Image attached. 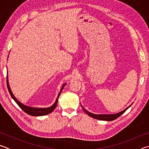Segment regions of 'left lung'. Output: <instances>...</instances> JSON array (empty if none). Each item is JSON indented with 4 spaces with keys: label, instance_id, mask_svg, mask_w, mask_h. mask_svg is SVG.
<instances>
[{
    "label": "left lung",
    "instance_id": "8db88e82",
    "mask_svg": "<svg viewBox=\"0 0 149 149\" xmlns=\"http://www.w3.org/2000/svg\"><path fill=\"white\" fill-rule=\"evenodd\" d=\"M133 104V103H132ZM130 104L129 107H127L122 111H121V112L116 113V114H93V113L89 112V111H87L85 109V108L82 107H81L83 109H84V112L86 113L87 115H89V116L92 117L93 118H95V119H97V120H104V121H112V120H114L118 118L119 116H120L121 115L123 114V113H124L126 110H127L128 108H129L132 105Z\"/></svg>",
    "mask_w": 149,
    "mask_h": 149
}]
</instances>
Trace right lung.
<instances>
[{
    "label": "right lung",
    "mask_w": 149,
    "mask_h": 149,
    "mask_svg": "<svg viewBox=\"0 0 149 149\" xmlns=\"http://www.w3.org/2000/svg\"><path fill=\"white\" fill-rule=\"evenodd\" d=\"M6 79H6L7 80V87H8V91L10 93V94L12 99H14V101L17 103V105H18L19 107L21 108L25 112L27 113V114L33 116H45V115H47V114H50V113H51L52 111H53L55 109V108L56 107V105H57V103H58V100L59 96L60 95V93H61L62 91L63 90V89H64V87L65 86V85H66V83L63 84V85L62 86V88L60 89L59 94H58V95L56 100H55L54 103L51 106V107H47V108H37V107H28V106L25 105L24 104H22L21 102H19V100H17L16 97H15V96L14 95V94L12 92L10 87V85H9L8 75H7Z\"/></svg>",
    "instance_id": "1"
}]
</instances>
